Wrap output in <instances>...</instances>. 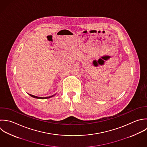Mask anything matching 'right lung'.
I'll return each instance as SVG.
<instances>
[{
	"label": "right lung",
	"instance_id": "1",
	"mask_svg": "<svg viewBox=\"0 0 147 147\" xmlns=\"http://www.w3.org/2000/svg\"><path fill=\"white\" fill-rule=\"evenodd\" d=\"M30 96H31L32 97H34V98H39V99H46V98H50L53 96H54V95L53 96H49V97H37V96H33L32 94H28Z\"/></svg>",
	"mask_w": 147,
	"mask_h": 147
}]
</instances>
